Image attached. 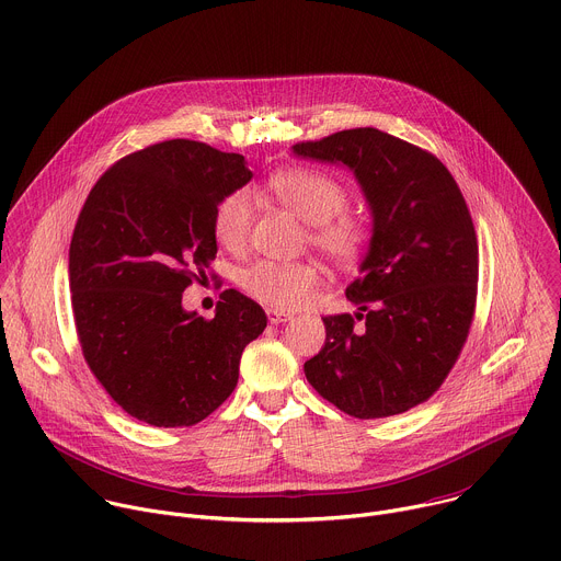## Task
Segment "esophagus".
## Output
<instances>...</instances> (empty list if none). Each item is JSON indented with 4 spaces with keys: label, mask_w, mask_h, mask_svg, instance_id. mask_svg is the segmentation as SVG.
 <instances>
[{
    "label": "esophagus",
    "mask_w": 561,
    "mask_h": 561,
    "mask_svg": "<svg viewBox=\"0 0 561 561\" xmlns=\"http://www.w3.org/2000/svg\"><path fill=\"white\" fill-rule=\"evenodd\" d=\"M266 314H268V322H271L273 327H277V324H286V322H290V319H293V314H290V312L275 310V308H268V310H266Z\"/></svg>",
    "instance_id": "1"
}]
</instances>
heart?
I'll return each mask as SVG.
<instances>
[{
    "mask_svg": "<svg viewBox=\"0 0 561 561\" xmlns=\"http://www.w3.org/2000/svg\"><path fill=\"white\" fill-rule=\"evenodd\" d=\"M266 191L297 217L310 224V242L342 264L357 260L366 244V228L346 208V188L329 173L317 169H284L268 178ZM253 206L247 191H232L219 199L213 213V234L217 244L239 253L251 234ZM322 282V271L310 262L260 260L239 275L242 288L260 304L275 310L304 306Z\"/></svg>",
    "mask_w": 561,
    "mask_h": 561,
    "instance_id": "obj_1",
    "label": "heart"
}]
</instances>
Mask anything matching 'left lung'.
<instances>
[{"mask_svg":"<svg viewBox=\"0 0 561 561\" xmlns=\"http://www.w3.org/2000/svg\"><path fill=\"white\" fill-rule=\"evenodd\" d=\"M293 154L353 171L373 217L346 288L365 327L348 312L324 317L306 379L353 417L407 413L442 386L472 324L479 260L463 195L435 154L377 128L301 141Z\"/></svg>","mask_w":561,"mask_h":561,"instance_id":"obj_1","label":"left lung"}]
</instances>
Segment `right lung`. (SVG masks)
I'll use <instances>...</instances> for the list:
<instances>
[{"instance_id": "add662e5", "label": "right lung", "mask_w": 561, "mask_h": 561, "mask_svg": "<svg viewBox=\"0 0 561 561\" xmlns=\"http://www.w3.org/2000/svg\"><path fill=\"white\" fill-rule=\"evenodd\" d=\"M251 178L244 154L171 139L119 159L79 213L68 251L77 337L93 375L139 422L206 420L266 329L262 306L234 288L213 319L182 306L217 255L215 206Z\"/></svg>"}]
</instances>
